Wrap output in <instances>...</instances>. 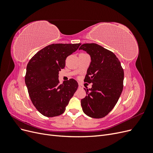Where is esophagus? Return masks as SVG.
Masks as SVG:
<instances>
[{"label":"esophagus","instance_id":"34e87169","mask_svg":"<svg viewBox=\"0 0 153 153\" xmlns=\"http://www.w3.org/2000/svg\"><path fill=\"white\" fill-rule=\"evenodd\" d=\"M78 88H79V89H82V88H83V85H82V84H78Z\"/></svg>","mask_w":153,"mask_h":153}]
</instances>
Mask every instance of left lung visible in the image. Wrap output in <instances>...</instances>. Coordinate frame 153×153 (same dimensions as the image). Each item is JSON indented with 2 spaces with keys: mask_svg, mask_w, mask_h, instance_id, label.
<instances>
[{
  "mask_svg": "<svg viewBox=\"0 0 153 153\" xmlns=\"http://www.w3.org/2000/svg\"><path fill=\"white\" fill-rule=\"evenodd\" d=\"M90 55L91 62L85 82L92 88L84 89L86 96L81 100L83 112L92 118L106 116L116 105L123 89L124 71L113 52L96 43L80 46Z\"/></svg>",
  "mask_w": 153,
  "mask_h": 153,
  "instance_id": "1",
  "label": "left lung"
}]
</instances>
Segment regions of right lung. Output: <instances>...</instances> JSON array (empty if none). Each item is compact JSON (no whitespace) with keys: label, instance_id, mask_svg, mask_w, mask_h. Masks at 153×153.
I'll return each instance as SVG.
<instances>
[{"label":"right lung","instance_id":"add662e5","mask_svg":"<svg viewBox=\"0 0 153 153\" xmlns=\"http://www.w3.org/2000/svg\"><path fill=\"white\" fill-rule=\"evenodd\" d=\"M80 43L52 44L37 52L27 66L25 84L32 103L46 117L61 115L78 87L74 79L59 84V72Z\"/></svg>","mask_w":153,"mask_h":153}]
</instances>
